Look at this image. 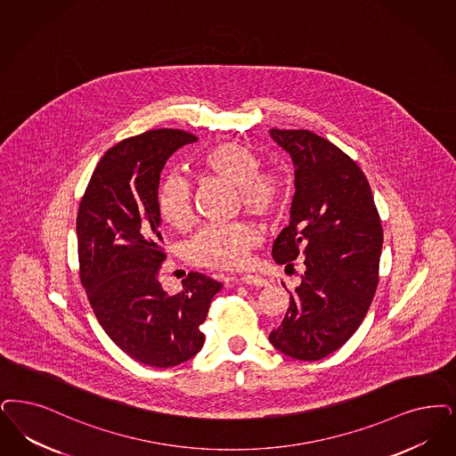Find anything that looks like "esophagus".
I'll list each match as a JSON object with an SVG mask.
<instances>
[{"label":"esophagus","instance_id":"obj_1","mask_svg":"<svg viewBox=\"0 0 456 456\" xmlns=\"http://www.w3.org/2000/svg\"><path fill=\"white\" fill-rule=\"evenodd\" d=\"M239 283H242V285H249V287H266L268 285V281L265 280V278H261V276H255V274H244V276H240L239 280H237Z\"/></svg>","mask_w":456,"mask_h":456}]
</instances>
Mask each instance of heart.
<instances>
[{"label": "heart", "instance_id": "b5f03b06", "mask_svg": "<svg viewBox=\"0 0 456 456\" xmlns=\"http://www.w3.org/2000/svg\"><path fill=\"white\" fill-rule=\"evenodd\" d=\"M255 151L239 142H224L208 149L197 159L195 167L201 176H212L237 188L242 208L257 219H274L290 203L293 180L283 166L259 167ZM158 208L161 219L176 231H184L193 222L191 191L186 182L169 175L164 180ZM259 240V231L248 220L225 225H207L186 248L193 265L210 270L242 268Z\"/></svg>", "mask_w": 456, "mask_h": 456}]
</instances>
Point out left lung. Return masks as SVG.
Returning a JSON list of instances; mask_svg holds the SVG:
<instances>
[{"mask_svg": "<svg viewBox=\"0 0 456 456\" xmlns=\"http://www.w3.org/2000/svg\"><path fill=\"white\" fill-rule=\"evenodd\" d=\"M295 163L292 220L274 239L273 259L305 273L270 341L315 362L356 332L379 287L383 229L370 183L346 152L310 130H270Z\"/></svg>", "mask_w": 456, "mask_h": 456, "instance_id": "8db88e82", "label": "left lung"}]
</instances>
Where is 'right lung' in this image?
I'll list each match as a JSON object with an SVG mask.
<instances>
[{
    "instance_id": "add662e5",
    "label": "right lung",
    "mask_w": 456,
    "mask_h": 456,
    "mask_svg": "<svg viewBox=\"0 0 456 456\" xmlns=\"http://www.w3.org/2000/svg\"><path fill=\"white\" fill-rule=\"evenodd\" d=\"M197 137L156 128L110 147L76 217L79 280L110 339L139 363L169 368L203 346L200 326L222 283L190 272L182 292L163 290L158 188L167 158Z\"/></svg>"
}]
</instances>
